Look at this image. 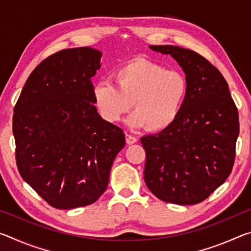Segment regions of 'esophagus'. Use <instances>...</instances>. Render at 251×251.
I'll return each instance as SVG.
<instances>
[{
	"label": "esophagus",
	"instance_id": "esophagus-1",
	"mask_svg": "<svg viewBox=\"0 0 251 251\" xmlns=\"http://www.w3.org/2000/svg\"><path fill=\"white\" fill-rule=\"evenodd\" d=\"M137 142V138L135 137V136H133V135H130V134H126V143L127 144H134V143H136Z\"/></svg>",
	"mask_w": 251,
	"mask_h": 251
}]
</instances>
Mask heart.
<instances>
[{
	"label": "heart",
	"instance_id": "b5f03b06",
	"mask_svg": "<svg viewBox=\"0 0 251 251\" xmlns=\"http://www.w3.org/2000/svg\"><path fill=\"white\" fill-rule=\"evenodd\" d=\"M113 82L101 80L93 87V103L100 117L116 123L133 104L135 110L128 118L129 125L136 128L148 127L151 131L164 130L174 124L184 107L189 88L180 71L167 70L145 58L118 67L113 73Z\"/></svg>",
	"mask_w": 251,
	"mask_h": 251
}]
</instances>
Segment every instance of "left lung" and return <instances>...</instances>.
I'll use <instances>...</instances> for the list:
<instances>
[{
    "label": "left lung",
    "mask_w": 251,
    "mask_h": 251,
    "mask_svg": "<svg viewBox=\"0 0 251 251\" xmlns=\"http://www.w3.org/2000/svg\"><path fill=\"white\" fill-rule=\"evenodd\" d=\"M151 49L176 59L189 88L174 124L141 138L146 151L144 179L160 201L195 205L230 175L239 135L238 109L226 79L201 54L174 45Z\"/></svg>",
    "instance_id": "8db88e82"
}]
</instances>
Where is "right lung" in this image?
<instances>
[{
	"label": "right lung",
	"mask_w": 251,
	"mask_h": 251,
	"mask_svg": "<svg viewBox=\"0 0 251 251\" xmlns=\"http://www.w3.org/2000/svg\"><path fill=\"white\" fill-rule=\"evenodd\" d=\"M100 57L91 48L66 49L46 57L28 76L14 106L20 175L57 209L95 202L125 146L123 129L104 121L93 103L91 78Z\"/></svg>",
	"instance_id": "add662e5"
}]
</instances>
